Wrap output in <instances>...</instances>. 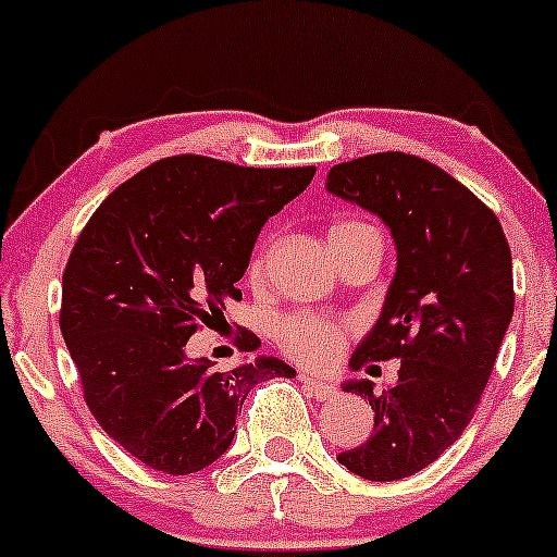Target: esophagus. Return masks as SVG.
<instances>
[{
    "mask_svg": "<svg viewBox=\"0 0 557 557\" xmlns=\"http://www.w3.org/2000/svg\"><path fill=\"white\" fill-rule=\"evenodd\" d=\"M298 381H301L304 386H307V388L311 391V394H314V399H320V401L333 399V396L338 394V391H335L333 383L325 381V377L311 375V372H301V375H298Z\"/></svg>",
    "mask_w": 557,
    "mask_h": 557,
    "instance_id": "obj_1",
    "label": "esophagus"
}]
</instances>
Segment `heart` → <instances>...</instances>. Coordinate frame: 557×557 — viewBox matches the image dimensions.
<instances>
[{
  "mask_svg": "<svg viewBox=\"0 0 557 557\" xmlns=\"http://www.w3.org/2000/svg\"><path fill=\"white\" fill-rule=\"evenodd\" d=\"M368 224L357 222V219H338V222L330 227V240L333 237L348 235L354 230H362ZM267 267V250H259L256 259L250 261V280L259 283L264 277ZM277 344L283 346V351L296 362L309 364V368H327L335 359L341 357L346 344V325L338 320H327V317L317 314H290L285 317L277 325Z\"/></svg>",
  "mask_w": 557,
  "mask_h": 557,
  "instance_id": "heart-1",
  "label": "heart"
}]
</instances>
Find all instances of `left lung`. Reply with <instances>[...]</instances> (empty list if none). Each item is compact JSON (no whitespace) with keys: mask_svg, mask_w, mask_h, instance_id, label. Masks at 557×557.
<instances>
[{"mask_svg":"<svg viewBox=\"0 0 557 557\" xmlns=\"http://www.w3.org/2000/svg\"><path fill=\"white\" fill-rule=\"evenodd\" d=\"M327 189L381 216L396 243V274L351 370L401 359L394 388L344 391L375 412L372 436L338 455L368 481H399L462 436L512 320V259L505 232L466 185L407 152H375L330 169Z\"/></svg>","mask_w":557,"mask_h":557,"instance_id":"left-lung-1","label":"left lung"}]
</instances>
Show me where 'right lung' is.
Here are the masks:
<instances>
[{"label":"right lung","mask_w":557,"mask_h":557,"mask_svg":"<svg viewBox=\"0 0 557 557\" xmlns=\"http://www.w3.org/2000/svg\"><path fill=\"white\" fill-rule=\"evenodd\" d=\"M314 171L171 156L113 189L78 235L60 330L89 412L148 468H209L230 449L248 391L296 375L277 357L219 372L211 359H189L187 341L240 298L261 227ZM259 344L250 330L235 341L240 351Z\"/></svg>","instance_id":"add662e5"}]
</instances>
